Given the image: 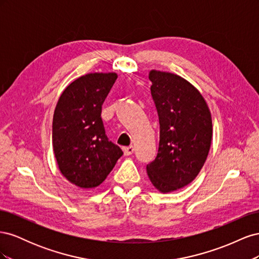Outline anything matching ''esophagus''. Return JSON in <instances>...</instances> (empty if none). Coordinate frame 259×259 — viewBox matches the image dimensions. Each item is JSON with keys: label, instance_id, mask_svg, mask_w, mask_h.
I'll list each match as a JSON object with an SVG mask.
<instances>
[{"label": "esophagus", "instance_id": "1", "mask_svg": "<svg viewBox=\"0 0 259 259\" xmlns=\"http://www.w3.org/2000/svg\"><path fill=\"white\" fill-rule=\"evenodd\" d=\"M123 152L125 155H131V154H133V152H134V147L133 146L125 147V148H123Z\"/></svg>", "mask_w": 259, "mask_h": 259}]
</instances>
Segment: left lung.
I'll return each instance as SVG.
<instances>
[{
    "label": "left lung",
    "instance_id": "1",
    "mask_svg": "<svg viewBox=\"0 0 259 259\" xmlns=\"http://www.w3.org/2000/svg\"><path fill=\"white\" fill-rule=\"evenodd\" d=\"M149 80L159 115L160 143L147 174L156 189L167 193L198 176L209 151L213 125L206 101L184 77L151 70Z\"/></svg>",
    "mask_w": 259,
    "mask_h": 259
}]
</instances>
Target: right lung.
<instances>
[{
    "label": "right lung",
    "instance_id": "obj_1",
    "mask_svg": "<svg viewBox=\"0 0 259 259\" xmlns=\"http://www.w3.org/2000/svg\"><path fill=\"white\" fill-rule=\"evenodd\" d=\"M116 73H89L62 92L53 117V149L70 183L95 188L107 178L123 151L108 139L101 108Z\"/></svg>",
    "mask_w": 259,
    "mask_h": 259
}]
</instances>
